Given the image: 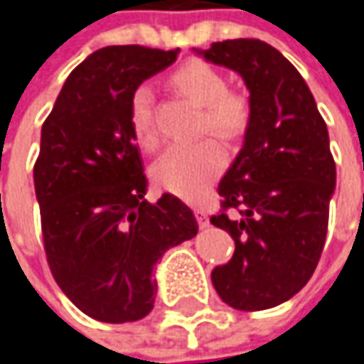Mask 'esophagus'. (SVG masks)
Listing matches in <instances>:
<instances>
[{
  "mask_svg": "<svg viewBox=\"0 0 364 364\" xmlns=\"http://www.w3.org/2000/svg\"><path fill=\"white\" fill-rule=\"evenodd\" d=\"M196 218H198V225H200V228H208V226H210V218H208V214L203 212L202 208H198V210H196Z\"/></svg>",
  "mask_w": 364,
  "mask_h": 364,
  "instance_id": "obj_1",
  "label": "esophagus"
}]
</instances>
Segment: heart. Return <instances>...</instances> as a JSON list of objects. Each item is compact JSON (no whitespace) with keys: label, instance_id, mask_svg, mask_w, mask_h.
<instances>
[{"label":"heart","instance_id":"1","mask_svg":"<svg viewBox=\"0 0 364 364\" xmlns=\"http://www.w3.org/2000/svg\"><path fill=\"white\" fill-rule=\"evenodd\" d=\"M171 84L198 107H202L203 132L214 134L218 139H237L249 125L251 109L241 92L226 88V77L214 65L202 59H189L179 65ZM129 125L134 139L144 150H154L159 144V132L154 121L152 92L141 86L134 92L129 102ZM226 164L225 150L214 139H202L196 144L171 146L152 168L154 183L183 200H200L208 187L218 179Z\"/></svg>","mask_w":364,"mask_h":364}]
</instances>
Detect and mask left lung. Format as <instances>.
I'll return each instance as SVG.
<instances>
[{
	"instance_id": "obj_1",
	"label": "left lung",
	"mask_w": 364,
	"mask_h": 364,
	"mask_svg": "<svg viewBox=\"0 0 364 364\" xmlns=\"http://www.w3.org/2000/svg\"><path fill=\"white\" fill-rule=\"evenodd\" d=\"M198 53L243 77L251 109L218 185L223 210L210 218L235 239L212 284L232 309H272L309 282L326 245L336 189L328 127L303 75L272 45L235 38Z\"/></svg>"
}]
</instances>
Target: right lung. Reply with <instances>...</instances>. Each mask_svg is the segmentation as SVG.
Wrapping results in <instances>:
<instances>
[{"mask_svg":"<svg viewBox=\"0 0 364 364\" xmlns=\"http://www.w3.org/2000/svg\"><path fill=\"white\" fill-rule=\"evenodd\" d=\"M179 49L105 47L65 80L43 123L34 191L55 282L88 317L125 323L154 307L152 269L166 249L198 235L193 212L148 179L129 125V102Z\"/></svg>","mask_w":364,"mask_h":364,"instance_id":"obj_1","label":"right lung"}]
</instances>
